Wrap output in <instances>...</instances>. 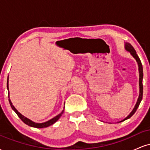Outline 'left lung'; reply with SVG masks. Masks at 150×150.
Wrapping results in <instances>:
<instances>
[{"label":"left lung","mask_w":150,"mask_h":150,"mask_svg":"<svg viewBox=\"0 0 150 150\" xmlns=\"http://www.w3.org/2000/svg\"><path fill=\"white\" fill-rule=\"evenodd\" d=\"M125 51H128L130 53V55L135 59L136 62L137 63V65H138V70H139V89H140V93H139V97L138 99H137V102H136V104L135 107L133 108V109L132 110L131 112L130 113V114L128 115L126 118H125L124 119L120 120V121L118 122V123H120L122 121H124V120L128 119L131 117L134 113H135L136 110L138 108L139 105H140L141 101L142 99V94H143V85H142V79H143V68H142V65L141 63V61L139 58L138 56L137 55V53H136L135 50L134 49V48L132 47V46L129 43H125Z\"/></svg>","instance_id":"1"}]
</instances>
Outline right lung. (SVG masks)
I'll return each mask as SVG.
<instances>
[{
	"label": "right lung",
	"instance_id": "add662e5",
	"mask_svg": "<svg viewBox=\"0 0 150 150\" xmlns=\"http://www.w3.org/2000/svg\"><path fill=\"white\" fill-rule=\"evenodd\" d=\"M7 88H8V98H9V102H10V106H11V108H13V111H15V113H17V115H18L19 118L21 119L22 121L24 122V123H25V124H27V125H29V126H31V127H34V128H47V127L50 126V125H53V123H56L57 120L59 119L60 117L62 116V114L63 113V111H64V109L63 110V111H61V113H59V114L57 115L56 116L53 117V118H51V119H50L49 120H47V121L46 122H44V123H35V122L32 121V120L29 119V118H27V117L24 116L23 115H22L21 113H20L18 110L16 109V108H15V106H13V104H12L11 101H10V93H9V87H8V81H7ZM65 108V107H64Z\"/></svg>",
	"mask_w": 150,
	"mask_h": 150
}]
</instances>
